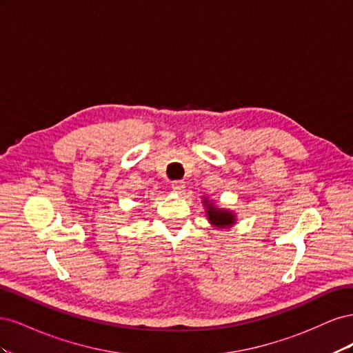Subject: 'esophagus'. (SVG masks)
<instances>
[{
  "label": "esophagus",
  "mask_w": 353,
  "mask_h": 353,
  "mask_svg": "<svg viewBox=\"0 0 353 353\" xmlns=\"http://www.w3.org/2000/svg\"><path fill=\"white\" fill-rule=\"evenodd\" d=\"M170 188H172L174 191H176V193H181V191L185 188L184 181H172V184H170Z\"/></svg>",
  "instance_id": "1"
}]
</instances>
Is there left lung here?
<instances>
[{
    "label": "left lung",
    "instance_id": "obj_1",
    "mask_svg": "<svg viewBox=\"0 0 353 353\" xmlns=\"http://www.w3.org/2000/svg\"><path fill=\"white\" fill-rule=\"evenodd\" d=\"M208 216H209V221L218 227H228L234 223V215L231 212L218 210L213 206L208 208Z\"/></svg>",
    "mask_w": 353,
    "mask_h": 353
}]
</instances>
